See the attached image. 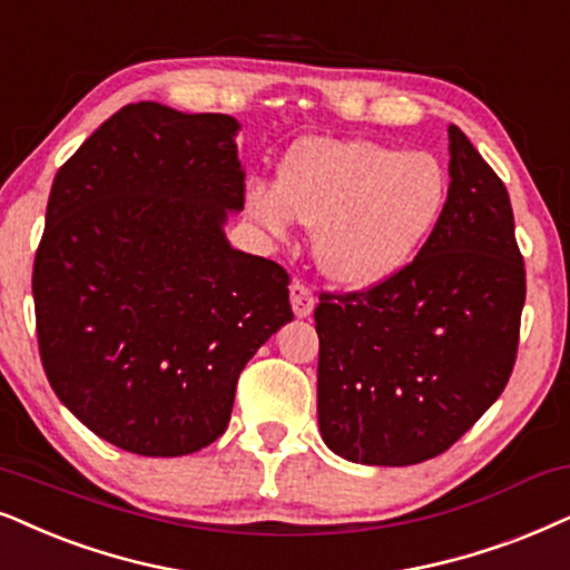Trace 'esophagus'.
Returning <instances> with one entry per match:
<instances>
[{
	"mask_svg": "<svg viewBox=\"0 0 570 570\" xmlns=\"http://www.w3.org/2000/svg\"><path fill=\"white\" fill-rule=\"evenodd\" d=\"M289 299H292V309L297 318H307V315L313 313L315 297H313V292L302 284V281H294V284L289 286Z\"/></svg>",
	"mask_w": 570,
	"mask_h": 570,
	"instance_id": "1",
	"label": "esophagus"
}]
</instances>
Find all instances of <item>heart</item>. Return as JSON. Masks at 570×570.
<instances>
[{
  "instance_id": "b5f03b06",
  "label": "heart",
  "mask_w": 570,
  "mask_h": 570,
  "mask_svg": "<svg viewBox=\"0 0 570 570\" xmlns=\"http://www.w3.org/2000/svg\"><path fill=\"white\" fill-rule=\"evenodd\" d=\"M444 205L434 157L368 139H305L284 157L276 189L252 186V218L281 236L294 218L315 228L321 271L344 286H373L405 268Z\"/></svg>"
}]
</instances>
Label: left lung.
I'll return each instance as SVG.
<instances>
[{
    "label": "left lung",
    "mask_w": 570,
    "mask_h": 570,
    "mask_svg": "<svg viewBox=\"0 0 570 570\" xmlns=\"http://www.w3.org/2000/svg\"><path fill=\"white\" fill-rule=\"evenodd\" d=\"M523 299L505 184L450 126V189L415 261L365 292H323L315 307L328 450L363 465L450 450L513 373Z\"/></svg>",
    "instance_id": "left-lung-1"
}]
</instances>
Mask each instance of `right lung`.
I'll return each mask as SVG.
<instances>
[{"label": "right lung", "instance_id": "1", "mask_svg": "<svg viewBox=\"0 0 570 570\" xmlns=\"http://www.w3.org/2000/svg\"><path fill=\"white\" fill-rule=\"evenodd\" d=\"M220 112L126 105L57 170L36 249L41 365L86 429L178 458L228 426L249 357L294 318L289 273L228 244L244 170Z\"/></svg>", "mask_w": 570, "mask_h": 570}]
</instances>
